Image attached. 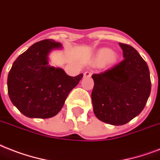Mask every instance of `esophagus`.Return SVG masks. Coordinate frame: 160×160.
<instances>
[{"instance_id":"34e87169","label":"esophagus","mask_w":160,"mask_h":160,"mask_svg":"<svg viewBox=\"0 0 160 160\" xmlns=\"http://www.w3.org/2000/svg\"><path fill=\"white\" fill-rule=\"evenodd\" d=\"M91 76H92L91 71H87L84 72V77H91Z\"/></svg>"}]
</instances>
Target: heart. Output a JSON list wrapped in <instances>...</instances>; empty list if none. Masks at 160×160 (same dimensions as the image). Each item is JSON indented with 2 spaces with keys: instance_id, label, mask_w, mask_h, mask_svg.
<instances>
[{
  "instance_id": "b5f03b06",
  "label": "heart",
  "mask_w": 160,
  "mask_h": 160,
  "mask_svg": "<svg viewBox=\"0 0 160 160\" xmlns=\"http://www.w3.org/2000/svg\"><path fill=\"white\" fill-rule=\"evenodd\" d=\"M115 58H116L115 54L112 52L109 49H102L98 53L96 62L98 63L104 62L111 63L112 62H114Z\"/></svg>"
}]
</instances>
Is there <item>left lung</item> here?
Masks as SVG:
<instances>
[{
  "instance_id": "obj_1",
  "label": "left lung",
  "mask_w": 160,
  "mask_h": 160,
  "mask_svg": "<svg viewBox=\"0 0 160 160\" xmlns=\"http://www.w3.org/2000/svg\"><path fill=\"white\" fill-rule=\"evenodd\" d=\"M123 60L112 68L92 75V102L96 117L112 125H122L138 116L150 95L147 63L136 49L119 43Z\"/></svg>"
}]
</instances>
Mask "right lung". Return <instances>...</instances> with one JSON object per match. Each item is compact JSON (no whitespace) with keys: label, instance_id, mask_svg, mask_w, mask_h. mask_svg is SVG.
I'll return each mask as SVG.
<instances>
[{"label":"right lung","instance_id":"obj_1","mask_svg":"<svg viewBox=\"0 0 160 160\" xmlns=\"http://www.w3.org/2000/svg\"><path fill=\"white\" fill-rule=\"evenodd\" d=\"M62 48L52 39L34 43L15 61L8 74L7 89L12 103L28 118H49L60 112L68 95L83 74L67 75L48 65V54Z\"/></svg>","mask_w":160,"mask_h":160}]
</instances>
